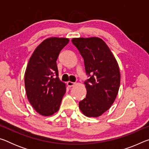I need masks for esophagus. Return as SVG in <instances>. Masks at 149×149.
<instances>
[{
    "label": "esophagus",
    "mask_w": 149,
    "mask_h": 149,
    "mask_svg": "<svg viewBox=\"0 0 149 149\" xmlns=\"http://www.w3.org/2000/svg\"><path fill=\"white\" fill-rule=\"evenodd\" d=\"M75 83H74V82H72V81H68L67 83V85H68V87H73L74 86V85H75Z\"/></svg>",
    "instance_id": "obj_1"
}]
</instances>
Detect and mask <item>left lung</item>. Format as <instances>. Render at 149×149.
<instances>
[{
  "instance_id": "left-lung-1",
  "label": "left lung",
  "mask_w": 149,
  "mask_h": 149,
  "mask_svg": "<svg viewBox=\"0 0 149 149\" xmlns=\"http://www.w3.org/2000/svg\"><path fill=\"white\" fill-rule=\"evenodd\" d=\"M72 41L84 60L89 77L84 82L87 95L79 102V108L87 117L100 116L116 98L120 84L119 66L107 45L99 37L74 38Z\"/></svg>"
}]
</instances>
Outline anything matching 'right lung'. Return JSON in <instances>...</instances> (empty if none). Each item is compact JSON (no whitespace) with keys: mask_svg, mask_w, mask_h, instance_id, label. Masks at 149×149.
I'll return each mask as SVG.
<instances>
[{"mask_svg":"<svg viewBox=\"0 0 149 149\" xmlns=\"http://www.w3.org/2000/svg\"><path fill=\"white\" fill-rule=\"evenodd\" d=\"M69 42L66 38L45 39L35 50L25 73L27 99L41 115L49 116L58 110L65 93V85L60 81L56 60Z\"/></svg>","mask_w":149,"mask_h":149,"instance_id":"right-lung-1","label":"right lung"}]
</instances>
